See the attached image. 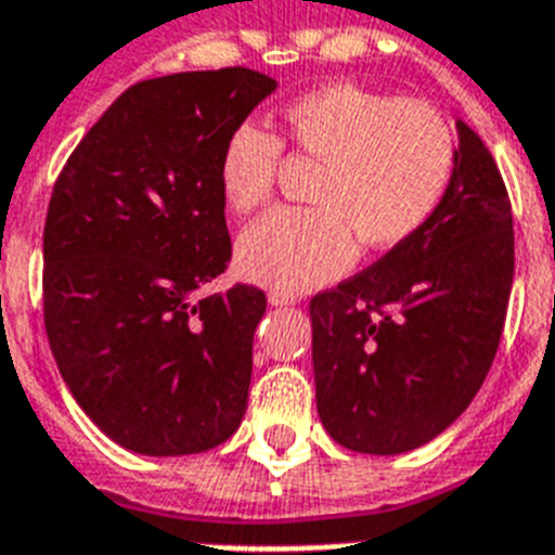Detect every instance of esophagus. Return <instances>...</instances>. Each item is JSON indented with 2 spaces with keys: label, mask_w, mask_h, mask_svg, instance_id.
<instances>
[{
  "label": "esophagus",
  "mask_w": 555,
  "mask_h": 555,
  "mask_svg": "<svg viewBox=\"0 0 555 555\" xmlns=\"http://www.w3.org/2000/svg\"><path fill=\"white\" fill-rule=\"evenodd\" d=\"M268 301L270 305H276V308H287V305H296V296H291V293H282V291H270Z\"/></svg>",
  "instance_id": "esophagus-1"
}]
</instances>
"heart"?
Masks as SVG:
<instances>
[{"label": "heart", "instance_id": "b5f03b06", "mask_svg": "<svg viewBox=\"0 0 555 555\" xmlns=\"http://www.w3.org/2000/svg\"><path fill=\"white\" fill-rule=\"evenodd\" d=\"M293 151L322 162L310 202L317 210H276L238 238V270L259 285L305 293L339 279L367 247L408 242L448 191L456 145L444 116L413 99L385 96L356 82H331L285 107ZM282 142L242 121L228 133L216 182L233 214H254L273 196Z\"/></svg>", "mask_w": 555, "mask_h": 555}]
</instances>
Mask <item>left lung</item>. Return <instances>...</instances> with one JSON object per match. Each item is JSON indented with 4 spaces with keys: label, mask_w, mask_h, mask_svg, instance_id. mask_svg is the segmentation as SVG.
Here are the masks:
<instances>
[{
    "label": "left lung",
    "mask_w": 555,
    "mask_h": 555,
    "mask_svg": "<svg viewBox=\"0 0 555 555\" xmlns=\"http://www.w3.org/2000/svg\"><path fill=\"white\" fill-rule=\"evenodd\" d=\"M436 214L379 262L310 299L317 410L341 448L408 453L448 430L488 376L513 285L502 173L456 119Z\"/></svg>",
    "instance_id": "8db88e82"
}]
</instances>
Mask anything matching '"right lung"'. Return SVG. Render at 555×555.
Masks as SVG:
<instances>
[{"label": "right lung", "instance_id": "obj_1", "mask_svg": "<svg viewBox=\"0 0 555 555\" xmlns=\"http://www.w3.org/2000/svg\"><path fill=\"white\" fill-rule=\"evenodd\" d=\"M276 79L193 70L128 88L85 133L44 219V331L76 404L145 456H191L242 425L268 299L233 285L216 165Z\"/></svg>", "mask_w": 555, "mask_h": 555}]
</instances>
